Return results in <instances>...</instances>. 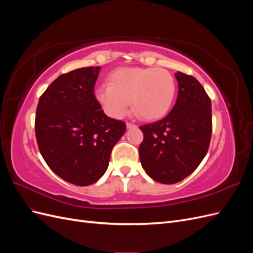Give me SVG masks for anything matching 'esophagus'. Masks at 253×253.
Masks as SVG:
<instances>
[{"label": "esophagus", "mask_w": 253, "mask_h": 253, "mask_svg": "<svg viewBox=\"0 0 253 253\" xmlns=\"http://www.w3.org/2000/svg\"><path fill=\"white\" fill-rule=\"evenodd\" d=\"M126 127L127 128H133V127H137V126L135 124H132V122H126Z\"/></svg>", "instance_id": "obj_1"}]
</instances>
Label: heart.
Returning a JSON list of instances; mask_svg holds the SVG:
<instances>
[{
	"mask_svg": "<svg viewBox=\"0 0 253 253\" xmlns=\"http://www.w3.org/2000/svg\"><path fill=\"white\" fill-rule=\"evenodd\" d=\"M109 85L99 86L95 96L110 116L120 118L129 103L137 116L155 120L169 112L176 94L173 76L160 67H120L109 75Z\"/></svg>",
	"mask_w": 253,
	"mask_h": 253,
	"instance_id": "1",
	"label": "heart"
}]
</instances>
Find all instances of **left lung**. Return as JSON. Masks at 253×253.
Masks as SVG:
<instances>
[{
	"mask_svg": "<svg viewBox=\"0 0 253 253\" xmlns=\"http://www.w3.org/2000/svg\"><path fill=\"white\" fill-rule=\"evenodd\" d=\"M178 94L163 119L140 126L142 168L154 180L171 185L194 172L208 152L212 134L211 99L193 76L177 72Z\"/></svg>",
	"mask_w": 253,
	"mask_h": 253,
	"instance_id": "left-lung-1",
	"label": "left lung"
}]
</instances>
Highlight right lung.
<instances>
[{"label": "right lung", "instance_id": "obj_1", "mask_svg": "<svg viewBox=\"0 0 253 253\" xmlns=\"http://www.w3.org/2000/svg\"><path fill=\"white\" fill-rule=\"evenodd\" d=\"M99 66L60 75L41 95L35 132L51 171L67 182L88 186L102 177L126 124L106 116L95 96Z\"/></svg>", "mask_w": 253, "mask_h": 253}]
</instances>
